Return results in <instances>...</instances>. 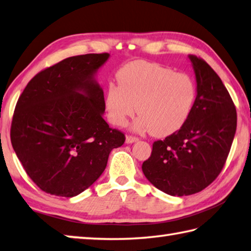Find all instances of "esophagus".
<instances>
[{
  "label": "esophagus",
  "instance_id": "esophagus-1",
  "mask_svg": "<svg viewBox=\"0 0 251 251\" xmlns=\"http://www.w3.org/2000/svg\"><path fill=\"white\" fill-rule=\"evenodd\" d=\"M136 141H138V138L135 137V136H126V144H133L136 143Z\"/></svg>",
  "mask_w": 251,
  "mask_h": 251
}]
</instances>
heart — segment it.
<instances>
[{"label":"heart","mask_w":251,"mask_h":251,"mask_svg":"<svg viewBox=\"0 0 251 251\" xmlns=\"http://www.w3.org/2000/svg\"><path fill=\"white\" fill-rule=\"evenodd\" d=\"M116 78L118 85H108L105 94L107 117L113 125H126L137 112L135 130H149L156 137H166L188 121L197 97L188 75L138 60L123 67Z\"/></svg>","instance_id":"b5f03b06"}]
</instances>
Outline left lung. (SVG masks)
<instances>
[{
	"label": "left lung",
	"mask_w": 251,
	"mask_h": 251,
	"mask_svg": "<svg viewBox=\"0 0 251 251\" xmlns=\"http://www.w3.org/2000/svg\"><path fill=\"white\" fill-rule=\"evenodd\" d=\"M197 98L188 121L154 141L143 172L150 183L172 197L198 193L220 175L233 144L237 113L220 76L203 59L189 54Z\"/></svg>",
	"instance_id": "obj_1"
}]
</instances>
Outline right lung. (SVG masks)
<instances>
[{"label":"right lung","instance_id":"right-lung-1","mask_svg":"<svg viewBox=\"0 0 251 251\" xmlns=\"http://www.w3.org/2000/svg\"><path fill=\"white\" fill-rule=\"evenodd\" d=\"M110 54L67 58L31 79L11 126L13 149L44 192L72 198L97 181L125 135L104 121V92L95 75Z\"/></svg>","mask_w":251,"mask_h":251}]
</instances>
